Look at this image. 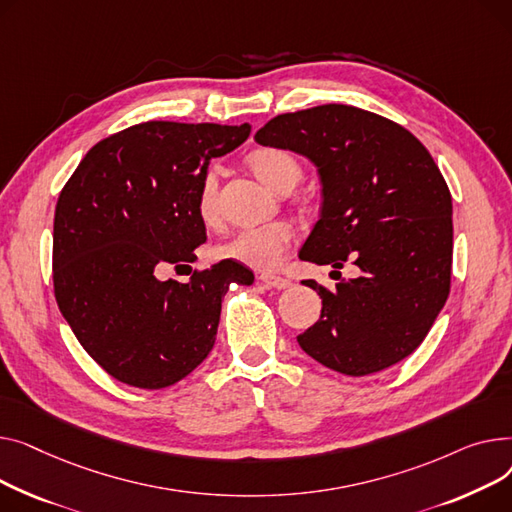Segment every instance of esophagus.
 <instances>
[{
  "label": "esophagus",
  "mask_w": 512,
  "mask_h": 512,
  "mask_svg": "<svg viewBox=\"0 0 512 512\" xmlns=\"http://www.w3.org/2000/svg\"><path fill=\"white\" fill-rule=\"evenodd\" d=\"M260 281L270 287V289H287L293 285L291 279L287 277H277V275H260Z\"/></svg>",
  "instance_id": "obj_1"
}]
</instances>
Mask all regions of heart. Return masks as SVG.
Here are the masks:
<instances>
[{
	"label": "heart",
	"instance_id": "heart-1",
	"mask_svg": "<svg viewBox=\"0 0 512 512\" xmlns=\"http://www.w3.org/2000/svg\"><path fill=\"white\" fill-rule=\"evenodd\" d=\"M248 165L260 182L277 192H289L302 179V163L285 148H258L248 157ZM198 215L206 225L219 223V182L213 173H206L200 184ZM293 235L295 231L287 221L242 229L219 248V256L256 270H275L283 264Z\"/></svg>",
	"mask_w": 512,
	"mask_h": 512
}]
</instances>
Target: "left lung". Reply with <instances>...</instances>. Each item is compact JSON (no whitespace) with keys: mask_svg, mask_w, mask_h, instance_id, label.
Listing matches in <instances>:
<instances>
[{"mask_svg":"<svg viewBox=\"0 0 512 512\" xmlns=\"http://www.w3.org/2000/svg\"><path fill=\"white\" fill-rule=\"evenodd\" d=\"M254 138L320 171L322 213L299 258L362 270L335 291L304 281L322 312L299 347L345 376L399 364L422 345L450 291L453 200L428 148L393 119L339 103L277 115Z\"/></svg>","mask_w":512,"mask_h":512,"instance_id":"left-lung-1","label":"left lung"}]
</instances>
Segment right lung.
Here are the masks:
<instances>
[{
  "mask_svg": "<svg viewBox=\"0 0 512 512\" xmlns=\"http://www.w3.org/2000/svg\"><path fill=\"white\" fill-rule=\"evenodd\" d=\"M250 124L144 122L88 150L59 192L53 291L84 351L115 380L157 390L186 378L215 345L229 283L250 285L235 260L161 281L206 242L198 190L210 159Z\"/></svg>",
  "mask_w": 512,
  "mask_h": 512,
  "instance_id": "right-lung-1",
  "label": "right lung"
}]
</instances>
